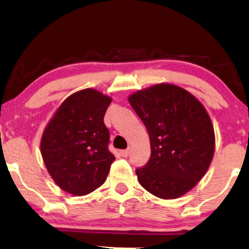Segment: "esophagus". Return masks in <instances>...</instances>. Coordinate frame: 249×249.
Wrapping results in <instances>:
<instances>
[{
	"label": "esophagus",
	"instance_id": "esophagus-1",
	"mask_svg": "<svg viewBox=\"0 0 249 249\" xmlns=\"http://www.w3.org/2000/svg\"><path fill=\"white\" fill-rule=\"evenodd\" d=\"M120 154H121L122 157H128L129 154H130V150H129V149H124V150L120 151Z\"/></svg>",
	"mask_w": 249,
	"mask_h": 249
}]
</instances>
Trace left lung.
Masks as SVG:
<instances>
[{
    "mask_svg": "<svg viewBox=\"0 0 249 249\" xmlns=\"http://www.w3.org/2000/svg\"><path fill=\"white\" fill-rule=\"evenodd\" d=\"M132 109L150 140V158L136 169L142 187L176 199L203 178L214 153V131L199 101L178 86L160 84L132 94Z\"/></svg>",
    "mask_w": 249,
    "mask_h": 249,
    "instance_id": "8db88e82",
    "label": "left lung"
}]
</instances>
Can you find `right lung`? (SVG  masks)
<instances>
[{
	"label": "right lung",
	"mask_w": 249,
	"mask_h": 249,
	"mask_svg": "<svg viewBox=\"0 0 249 249\" xmlns=\"http://www.w3.org/2000/svg\"><path fill=\"white\" fill-rule=\"evenodd\" d=\"M111 99L95 89L64 101L45 129L41 155L53 181L73 196H85L106 182L116 160L103 118Z\"/></svg>",
	"instance_id": "right-lung-1"
}]
</instances>
